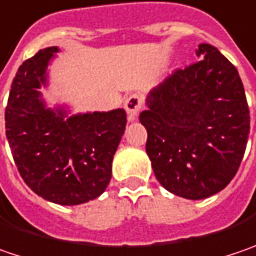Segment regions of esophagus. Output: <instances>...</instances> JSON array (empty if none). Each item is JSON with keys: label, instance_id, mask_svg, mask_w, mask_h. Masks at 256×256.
Instances as JSON below:
<instances>
[{"label": "esophagus", "instance_id": "34e87169", "mask_svg": "<svg viewBox=\"0 0 256 256\" xmlns=\"http://www.w3.org/2000/svg\"><path fill=\"white\" fill-rule=\"evenodd\" d=\"M124 106H125V110L128 114V120L130 121H135L138 114H140V110L142 108V96L138 95V94L130 95L125 99Z\"/></svg>", "mask_w": 256, "mask_h": 256}]
</instances>
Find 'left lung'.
<instances>
[{"instance_id":"8db88e82","label":"left lung","mask_w":256,"mask_h":256,"mask_svg":"<svg viewBox=\"0 0 256 256\" xmlns=\"http://www.w3.org/2000/svg\"><path fill=\"white\" fill-rule=\"evenodd\" d=\"M198 63L177 70L146 99L140 122L157 180L190 200L210 198L235 177L250 135V109L236 68L202 43Z\"/></svg>"}]
</instances>
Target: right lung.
Here are the masks:
<instances>
[{
	"instance_id": "1",
	"label": "right lung",
	"mask_w": 256,
	"mask_h": 256,
	"mask_svg": "<svg viewBox=\"0 0 256 256\" xmlns=\"http://www.w3.org/2000/svg\"><path fill=\"white\" fill-rule=\"evenodd\" d=\"M58 47L26 60L12 80L6 108V135L26 184L48 202L74 206L99 198L112 177V160L125 132L122 108L70 114L47 106L48 66Z\"/></svg>"
}]
</instances>
